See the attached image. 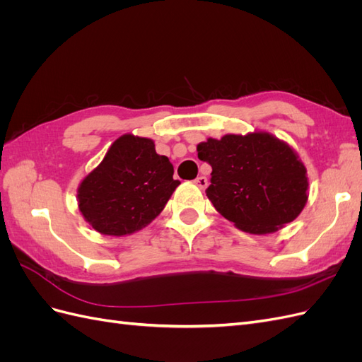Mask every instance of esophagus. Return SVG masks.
<instances>
[{
  "instance_id": "1",
  "label": "esophagus",
  "mask_w": 362,
  "mask_h": 362,
  "mask_svg": "<svg viewBox=\"0 0 362 362\" xmlns=\"http://www.w3.org/2000/svg\"><path fill=\"white\" fill-rule=\"evenodd\" d=\"M194 184L198 185L199 189H202V190H204V189H206V185H208V180H206L205 177H198V178L194 180Z\"/></svg>"
}]
</instances>
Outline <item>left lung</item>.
I'll use <instances>...</instances> for the list:
<instances>
[{"instance_id": "left-lung-1", "label": "left lung", "mask_w": 362, "mask_h": 362, "mask_svg": "<svg viewBox=\"0 0 362 362\" xmlns=\"http://www.w3.org/2000/svg\"><path fill=\"white\" fill-rule=\"evenodd\" d=\"M198 157L213 169L208 199L242 231H276L293 222L308 199L302 161L267 133L208 139L198 145Z\"/></svg>"}]
</instances>
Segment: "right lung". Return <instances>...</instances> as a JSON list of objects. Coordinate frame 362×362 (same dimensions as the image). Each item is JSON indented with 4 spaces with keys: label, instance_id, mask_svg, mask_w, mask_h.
I'll return each instance as SVG.
<instances>
[{
    "label": "right lung",
    "instance_id": "obj_1",
    "mask_svg": "<svg viewBox=\"0 0 362 362\" xmlns=\"http://www.w3.org/2000/svg\"><path fill=\"white\" fill-rule=\"evenodd\" d=\"M180 184L154 141L125 134L80 184L78 206L95 231L125 235L154 221Z\"/></svg>",
    "mask_w": 362,
    "mask_h": 362
}]
</instances>
